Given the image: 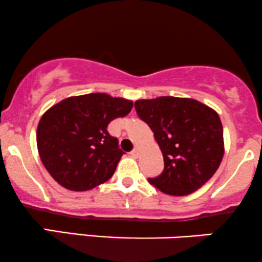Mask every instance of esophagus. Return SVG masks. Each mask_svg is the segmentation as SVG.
Wrapping results in <instances>:
<instances>
[{"label":"esophagus","mask_w":262,"mask_h":262,"mask_svg":"<svg viewBox=\"0 0 262 262\" xmlns=\"http://www.w3.org/2000/svg\"><path fill=\"white\" fill-rule=\"evenodd\" d=\"M131 154H132V156H135V158H138L139 154H141V149H139L138 147H136L134 150H132Z\"/></svg>","instance_id":"1"}]
</instances>
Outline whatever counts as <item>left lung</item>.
<instances>
[{"mask_svg":"<svg viewBox=\"0 0 262 262\" xmlns=\"http://www.w3.org/2000/svg\"><path fill=\"white\" fill-rule=\"evenodd\" d=\"M135 108L154 132L164 172L149 183L172 196L189 195L212 178L224 156L223 125L215 111L192 98L138 100Z\"/></svg>","mask_w":262,"mask_h":262,"instance_id":"1","label":"left lung"}]
</instances>
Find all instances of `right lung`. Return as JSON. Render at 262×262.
<instances>
[{
  "mask_svg": "<svg viewBox=\"0 0 262 262\" xmlns=\"http://www.w3.org/2000/svg\"><path fill=\"white\" fill-rule=\"evenodd\" d=\"M132 107L130 100L95 93L64 98L49 108L37 127V148L50 176L72 191L107 182L124 154L107 126Z\"/></svg>",
  "mask_w": 262,
  "mask_h": 262,
  "instance_id": "add662e5",
  "label": "right lung"
}]
</instances>
